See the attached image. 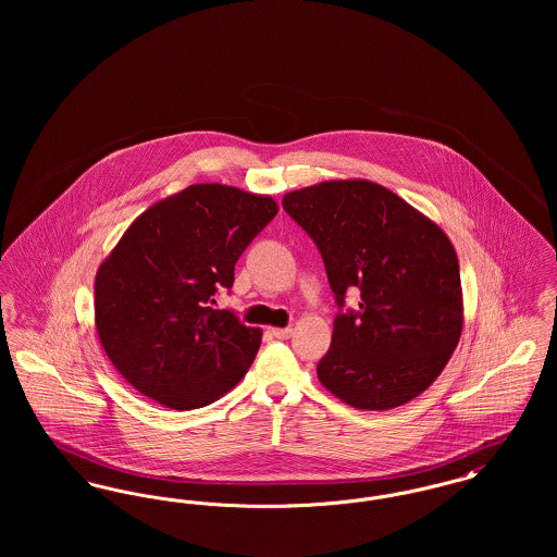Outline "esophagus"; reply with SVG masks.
Here are the masks:
<instances>
[{
	"label": "esophagus",
	"mask_w": 557,
	"mask_h": 557,
	"mask_svg": "<svg viewBox=\"0 0 557 557\" xmlns=\"http://www.w3.org/2000/svg\"><path fill=\"white\" fill-rule=\"evenodd\" d=\"M271 334H273L275 338H280V341H288L292 336V327H273Z\"/></svg>",
	"instance_id": "34e87169"
}]
</instances>
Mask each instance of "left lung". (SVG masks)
I'll use <instances>...</instances> for the list:
<instances>
[{"mask_svg":"<svg viewBox=\"0 0 557 557\" xmlns=\"http://www.w3.org/2000/svg\"><path fill=\"white\" fill-rule=\"evenodd\" d=\"M282 207L315 242L341 309L319 359L321 384L370 411L424 393L463 325L459 263L443 230L363 180L290 191ZM357 289L360 309L345 312V294Z\"/></svg>","mask_w":557,"mask_h":557,"instance_id":"obj_1","label":"left lung"}]
</instances>
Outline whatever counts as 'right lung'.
Listing matches in <instances>:
<instances>
[{
  "mask_svg": "<svg viewBox=\"0 0 557 557\" xmlns=\"http://www.w3.org/2000/svg\"><path fill=\"white\" fill-rule=\"evenodd\" d=\"M277 214L267 198L189 186L139 214L96 275V327L112 366L177 411L211 405L252 366L261 330L212 309L234 267Z\"/></svg>",
  "mask_w": 557,
  "mask_h": 557,
  "instance_id": "add662e5",
  "label": "right lung"
}]
</instances>
